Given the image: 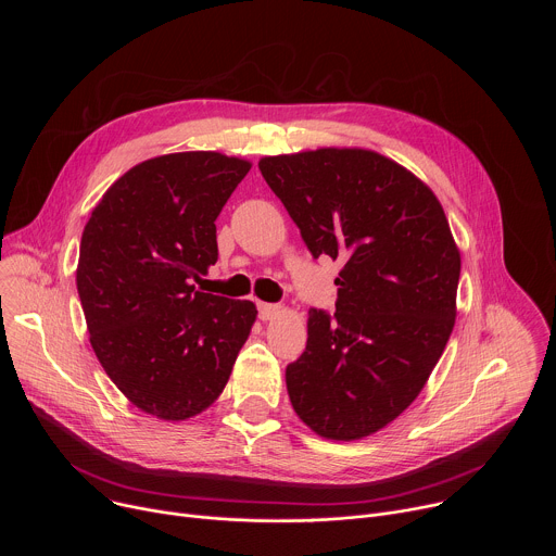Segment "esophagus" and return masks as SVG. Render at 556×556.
<instances>
[{
  "label": "esophagus",
  "instance_id": "esophagus-1",
  "mask_svg": "<svg viewBox=\"0 0 556 556\" xmlns=\"http://www.w3.org/2000/svg\"><path fill=\"white\" fill-rule=\"evenodd\" d=\"M260 319L262 321H270V319H275V316L279 314V309H281V305H277V303H264V301H260Z\"/></svg>",
  "mask_w": 556,
  "mask_h": 556
}]
</instances>
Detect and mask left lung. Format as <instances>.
Instances as JSON below:
<instances>
[{
	"label": "left lung",
	"mask_w": 556,
	"mask_h": 556,
	"mask_svg": "<svg viewBox=\"0 0 556 556\" xmlns=\"http://www.w3.org/2000/svg\"><path fill=\"white\" fill-rule=\"evenodd\" d=\"M260 172L314 257L341 260L337 312L309 309L286 367L296 416L326 440H363L399 418L438 365L457 314L459 249L435 193L361 147L264 155Z\"/></svg>",
	"instance_id": "8db88e82"
}]
</instances>
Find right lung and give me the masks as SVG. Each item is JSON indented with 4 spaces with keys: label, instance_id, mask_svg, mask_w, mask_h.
<instances>
[{
    "label": "right lung",
    "instance_id": "1",
    "mask_svg": "<svg viewBox=\"0 0 556 556\" xmlns=\"http://www.w3.org/2000/svg\"><path fill=\"white\" fill-rule=\"evenodd\" d=\"M219 151L149 157L99 200L76 290L92 350L140 412L167 422L208 409L257 319L253 301L195 290L217 262L215 219L251 172Z\"/></svg>",
    "mask_w": 556,
    "mask_h": 556
}]
</instances>
